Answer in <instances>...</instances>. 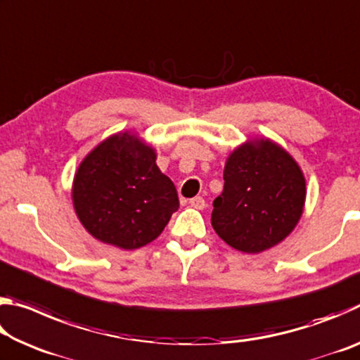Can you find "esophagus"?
<instances>
[{
  "instance_id": "obj_1",
  "label": "esophagus",
  "mask_w": 360,
  "mask_h": 360,
  "mask_svg": "<svg viewBox=\"0 0 360 360\" xmlns=\"http://www.w3.org/2000/svg\"><path fill=\"white\" fill-rule=\"evenodd\" d=\"M188 205H191L192 208H195V210H203L205 206H206L205 200H203L202 197H193V198H191V200H188Z\"/></svg>"
}]
</instances>
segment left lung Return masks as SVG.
<instances>
[{"label": "left lung", "instance_id": "left-lung-1", "mask_svg": "<svg viewBox=\"0 0 360 360\" xmlns=\"http://www.w3.org/2000/svg\"><path fill=\"white\" fill-rule=\"evenodd\" d=\"M224 191L211 224L219 238L246 254L279 245L303 214L307 181L300 165L270 138H249L230 152Z\"/></svg>", "mask_w": 360, "mask_h": 360}]
</instances>
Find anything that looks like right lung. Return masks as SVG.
Returning <instances> with one entry per match:
<instances>
[{
  "label": "right lung",
  "instance_id": "add662e5",
  "mask_svg": "<svg viewBox=\"0 0 360 360\" xmlns=\"http://www.w3.org/2000/svg\"><path fill=\"white\" fill-rule=\"evenodd\" d=\"M136 131H117L82 158L71 187L82 227L105 245L125 249L154 241L179 208L173 181Z\"/></svg>",
  "mask_w": 360,
  "mask_h": 360
}]
</instances>
